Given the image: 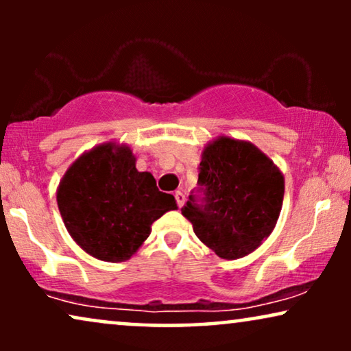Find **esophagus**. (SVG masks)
Instances as JSON below:
<instances>
[{"label": "esophagus", "mask_w": 351, "mask_h": 351, "mask_svg": "<svg viewBox=\"0 0 351 351\" xmlns=\"http://www.w3.org/2000/svg\"><path fill=\"white\" fill-rule=\"evenodd\" d=\"M176 201H177V206H179V208H182V206L185 204V195L182 193V191H176Z\"/></svg>", "instance_id": "34e87169"}]
</instances>
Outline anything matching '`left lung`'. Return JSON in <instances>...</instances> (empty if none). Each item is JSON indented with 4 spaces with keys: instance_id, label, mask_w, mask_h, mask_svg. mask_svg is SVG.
<instances>
[{
    "instance_id": "1",
    "label": "left lung",
    "mask_w": 351,
    "mask_h": 351,
    "mask_svg": "<svg viewBox=\"0 0 351 351\" xmlns=\"http://www.w3.org/2000/svg\"><path fill=\"white\" fill-rule=\"evenodd\" d=\"M198 182L203 203L190 196L182 215L220 258H241L270 237L282 208L285 176L261 148L219 136L201 152Z\"/></svg>"
}]
</instances>
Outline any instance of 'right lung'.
I'll list each match as a JSON object with an SVG mask.
<instances>
[{
	"mask_svg": "<svg viewBox=\"0 0 351 351\" xmlns=\"http://www.w3.org/2000/svg\"><path fill=\"white\" fill-rule=\"evenodd\" d=\"M57 206L73 241L99 261L124 262L150 237L152 223L176 210L172 195L138 172L126 143L104 142L81 153L57 186Z\"/></svg>",
	"mask_w": 351,
	"mask_h": 351,
	"instance_id": "right-lung-1",
	"label": "right lung"
}]
</instances>
